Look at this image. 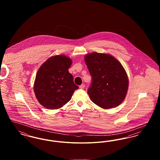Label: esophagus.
I'll return each mask as SVG.
<instances>
[{
    "label": "esophagus",
    "instance_id": "34e87169",
    "mask_svg": "<svg viewBox=\"0 0 160 160\" xmlns=\"http://www.w3.org/2000/svg\"><path fill=\"white\" fill-rule=\"evenodd\" d=\"M84 84H81L80 86H79V88H80V89H84Z\"/></svg>",
    "mask_w": 160,
    "mask_h": 160
}]
</instances>
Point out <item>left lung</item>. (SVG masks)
I'll return each instance as SVG.
<instances>
[{
	"label": "left lung",
	"mask_w": 160,
	"mask_h": 160,
	"mask_svg": "<svg viewBox=\"0 0 160 160\" xmlns=\"http://www.w3.org/2000/svg\"><path fill=\"white\" fill-rule=\"evenodd\" d=\"M84 61L92 78L88 90L92 101L104 109L121 104L129 84L122 64L110 54L97 52L86 54Z\"/></svg>",
	"instance_id": "1"
}]
</instances>
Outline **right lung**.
<instances>
[{
    "instance_id": "add662e5",
    "label": "right lung",
    "mask_w": 160,
    "mask_h": 160,
    "mask_svg": "<svg viewBox=\"0 0 160 160\" xmlns=\"http://www.w3.org/2000/svg\"><path fill=\"white\" fill-rule=\"evenodd\" d=\"M72 60L63 54L48 58L37 71L33 89L38 102L48 109H58L69 101L78 88L68 71Z\"/></svg>"
}]
</instances>
